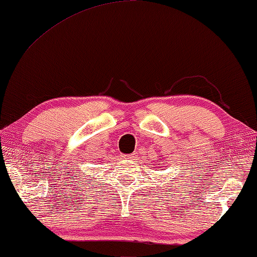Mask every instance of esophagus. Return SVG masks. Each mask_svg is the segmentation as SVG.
Here are the masks:
<instances>
[{
  "mask_svg": "<svg viewBox=\"0 0 257 257\" xmlns=\"http://www.w3.org/2000/svg\"><path fill=\"white\" fill-rule=\"evenodd\" d=\"M122 159L123 160H128V161H130V160H134L135 159V154H124V155H122Z\"/></svg>",
  "mask_w": 257,
  "mask_h": 257,
  "instance_id": "34e87169",
  "label": "esophagus"
}]
</instances>
